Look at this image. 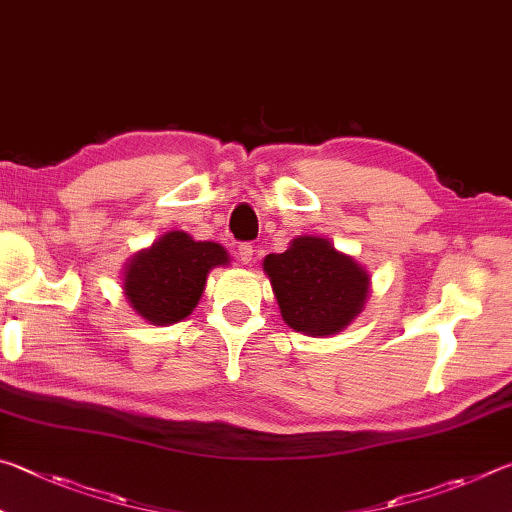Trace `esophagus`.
<instances>
[{
    "mask_svg": "<svg viewBox=\"0 0 512 512\" xmlns=\"http://www.w3.org/2000/svg\"><path fill=\"white\" fill-rule=\"evenodd\" d=\"M253 246L250 244H239V248H237V255H239V259H241V264H250L253 262Z\"/></svg>",
    "mask_w": 512,
    "mask_h": 512,
    "instance_id": "obj_1",
    "label": "esophagus"
}]
</instances>
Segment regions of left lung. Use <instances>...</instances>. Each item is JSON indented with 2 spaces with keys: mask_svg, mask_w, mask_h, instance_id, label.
I'll return each mask as SVG.
<instances>
[{
  "mask_svg": "<svg viewBox=\"0 0 512 512\" xmlns=\"http://www.w3.org/2000/svg\"><path fill=\"white\" fill-rule=\"evenodd\" d=\"M262 266L284 323L309 336L341 332L370 293L366 268L320 237H296L284 253L266 255Z\"/></svg>",
  "mask_w": 512,
  "mask_h": 512,
  "instance_id": "obj_1",
  "label": "left lung"
}]
</instances>
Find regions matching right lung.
Wrapping results in <instances>:
<instances>
[{"label": "right lung", "instance_id": "1", "mask_svg": "<svg viewBox=\"0 0 512 512\" xmlns=\"http://www.w3.org/2000/svg\"><path fill=\"white\" fill-rule=\"evenodd\" d=\"M228 262L221 244L194 241L180 230L167 232L126 264V300L151 325L178 323L201 300L207 273Z\"/></svg>", "mask_w": 512, "mask_h": 512}]
</instances>
